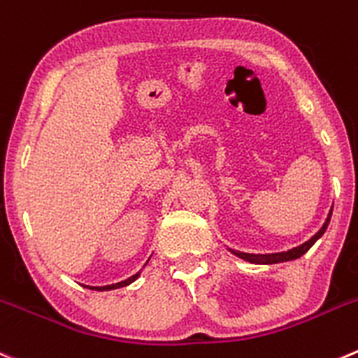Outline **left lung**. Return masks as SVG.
Returning <instances> with one entry per match:
<instances>
[{
    "instance_id": "left-lung-1",
    "label": "left lung",
    "mask_w": 358,
    "mask_h": 358,
    "mask_svg": "<svg viewBox=\"0 0 358 358\" xmlns=\"http://www.w3.org/2000/svg\"><path fill=\"white\" fill-rule=\"evenodd\" d=\"M331 217H332V208H331V211H329L327 218H325L324 225H322L320 231H318L317 234L311 236V238L308 239V241H304L303 245L294 246V248L287 250V252L246 253V252H239V250H232V248H227V250L231 253H234L236 257H239V259L246 260V262H250V264H280V262H289V260H296V259H299V257H303L304 253H306L308 250H310L311 246H313L315 243H317L318 239L324 236V232L327 231V227H329V222H331Z\"/></svg>"
}]
</instances>
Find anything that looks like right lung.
I'll return each instance as SVG.
<instances>
[{
    "label": "right lung",
    "mask_w": 358,
    "mask_h": 358,
    "mask_svg": "<svg viewBox=\"0 0 358 358\" xmlns=\"http://www.w3.org/2000/svg\"><path fill=\"white\" fill-rule=\"evenodd\" d=\"M147 264H148V260H147ZM147 264H145V266H147ZM145 266H143V267H145ZM140 275H141V271H138L136 275H133V276H131V278L124 280V282L112 283V285H105V287H89V289H91V290H115V289H120V287L131 285V283H133V282H136V280L140 278ZM85 287H87V285H85Z\"/></svg>",
    "instance_id": "obj_1"
}]
</instances>
